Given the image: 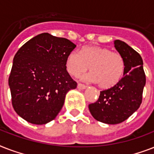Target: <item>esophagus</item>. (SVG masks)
Here are the masks:
<instances>
[{
    "label": "esophagus",
    "mask_w": 154,
    "mask_h": 154,
    "mask_svg": "<svg viewBox=\"0 0 154 154\" xmlns=\"http://www.w3.org/2000/svg\"><path fill=\"white\" fill-rule=\"evenodd\" d=\"M86 85L84 84H82V83H78V85H77V88L80 89H85V88H86Z\"/></svg>",
    "instance_id": "esophagus-1"
}]
</instances>
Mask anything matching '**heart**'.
I'll return each instance as SVG.
<instances>
[{
  "label": "heart",
  "mask_w": 154,
  "mask_h": 154,
  "mask_svg": "<svg viewBox=\"0 0 154 154\" xmlns=\"http://www.w3.org/2000/svg\"><path fill=\"white\" fill-rule=\"evenodd\" d=\"M90 73L84 80L97 82L103 89L114 86L122 78L125 70V61L121 54L107 48L86 46L80 53L73 51L68 56L66 67L70 74L78 77L88 70Z\"/></svg>",
  "instance_id": "1"
}]
</instances>
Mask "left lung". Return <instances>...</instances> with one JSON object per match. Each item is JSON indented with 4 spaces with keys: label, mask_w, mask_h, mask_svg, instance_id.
<instances>
[{
    "label": "left lung",
    "mask_w": 154,
    "mask_h": 154,
    "mask_svg": "<svg viewBox=\"0 0 154 154\" xmlns=\"http://www.w3.org/2000/svg\"><path fill=\"white\" fill-rule=\"evenodd\" d=\"M114 47L124 59V77L114 86L101 91L98 100L89 105L97 121L109 125L122 123L137 110L146 81L141 55L120 40L115 41Z\"/></svg>",
    "instance_id": "obj_1"
}]
</instances>
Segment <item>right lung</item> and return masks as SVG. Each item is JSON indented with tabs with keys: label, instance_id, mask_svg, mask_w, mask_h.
<instances>
[{
	"label": "right lung",
	"instance_id": "1",
	"mask_svg": "<svg viewBox=\"0 0 154 154\" xmlns=\"http://www.w3.org/2000/svg\"><path fill=\"white\" fill-rule=\"evenodd\" d=\"M75 48L69 40L44 32L17 52L8 85L13 109L23 119L35 125L55 119L66 94L77 88L66 70L68 56Z\"/></svg>",
	"mask_w": 154,
	"mask_h": 154
}]
</instances>
